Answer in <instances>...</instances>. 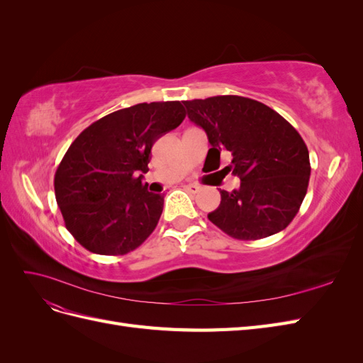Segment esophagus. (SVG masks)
Listing matches in <instances>:
<instances>
[{"instance_id": "34e87169", "label": "esophagus", "mask_w": 363, "mask_h": 363, "mask_svg": "<svg viewBox=\"0 0 363 363\" xmlns=\"http://www.w3.org/2000/svg\"><path fill=\"white\" fill-rule=\"evenodd\" d=\"M184 189L186 191H189V192H192V194H196L200 191V186L199 184H194V183H191V184H184Z\"/></svg>"}]
</instances>
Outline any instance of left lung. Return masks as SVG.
I'll return each instance as SVG.
<instances>
[{"label": "left lung", "mask_w": 363, "mask_h": 363, "mask_svg": "<svg viewBox=\"0 0 363 363\" xmlns=\"http://www.w3.org/2000/svg\"><path fill=\"white\" fill-rule=\"evenodd\" d=\"M200 125L219 162L233 156L224 169L240 179V188L221 191V204L207 218L239 240H256L286 228L298 213L311 177L309 150L286 119L271 107L239 95L183 101ZM208 157V155H207Z\"/></svg>", "instance_id": "1"}]
</instances>
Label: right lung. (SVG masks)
Masks as SVG:
<instances>
[{
    "label": "right lung",
    "mask_w": 363,
    "mask_h": 363,
    "mask_svg": "<svg viewBox=\"0 0 363 363\" xmlns=\"http://www.w3.org/2000/svg\"><path fill=\"white\" fill-rule=\"evenodd\" d=\"M186 116L180 101L140 103L95 121L68 148L54 175L65 225L86 250L123 256L156 228L163 195L148 192L152 144Z\"/></svg>",
    "instance_id": "1"
}]
</instances>
